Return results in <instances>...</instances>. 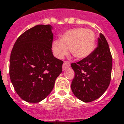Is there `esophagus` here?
Wrapping results in <instances>:
<instances>
[{
    "mask_svg": "<svg viewBox=\"0 0 124 124\" xmlns=\"http://www.w3.org/2000/svg\"><path fill=\"white\" fill-rule=\"evenodd\" d=\"M70 66V64L68 62H66H66H64V64H63V66H62V70H65L66 68H69Z\"/></svg>",
    "mask_w": 124,
    "mask_h": 124,
    "instance_id": "esophagus-1",
    "label": "esophagus"
}]
</instances>
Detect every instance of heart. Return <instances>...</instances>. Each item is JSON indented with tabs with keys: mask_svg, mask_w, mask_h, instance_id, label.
Wrapping results in <instances>:
<instances>
[{
	"mask_svg": "<svg viewBox=\"0 0 124 124\" xmlns=\"http://www.w3.org/2000/svg\"><path fill=\"white\" fill-rule=\"evenodd\" d=\"M95 35L92 30L84 28H76L68 30L60 37V41L56 40L52 44V51L57 58L62 59L70 53L78 59L85 58L94 50Z\"/></svg>",
	"mask_w": 124,
	"mask_h": 124,
	"instance_id": "obj_1",
	"label": "heart"
}]
</instances>
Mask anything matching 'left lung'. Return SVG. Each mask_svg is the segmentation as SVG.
Instances as JSON below:
<instances>
[{
	"label": "left lung",
	"instance_id": "8db88e82",
	"mask_svg": "<svg viewBox=\"0 0 124 124\" xmlns=\"http://www.w3.org/2000/svg\"><path fill=\"white\" fill-rule=\"evenodd\" d=\"M74 78L71 89L75 97L83 102L99 98L109 85L112 70V57L106 39L100 33L98 45L89 56L72 63Z\"/></svg>",
	"mask_w": 124,
	"mask_h": 124
}]
</instances>
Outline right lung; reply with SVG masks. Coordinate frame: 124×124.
I'll list each match as a JSON object with an SVG mask.
<instances>
[{"label":"right lung","instance_id":"obj_1","mask_svg":"<svg viewBox=\"0 0 124 124\" xmlns=\"http://www.w3.org/2000/svg\"><path fill=\"white\" fill-rule=\"evenodd\" d=\"M53 29L36 25L24 32L11 51L9 74L18 95L29 103H38L52 92L62 71L63 62L52 52Z\"/></svg>","mask_w":124,"mask_h":124}]
</instances>
